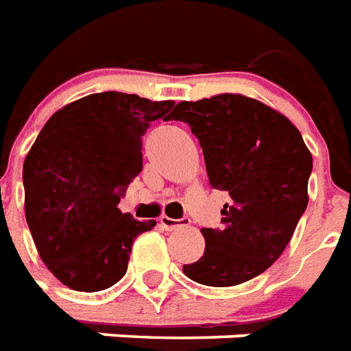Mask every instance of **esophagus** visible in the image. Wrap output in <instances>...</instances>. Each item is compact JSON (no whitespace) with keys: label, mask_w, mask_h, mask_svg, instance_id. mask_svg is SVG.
<instances>
[{"label":"esophagus","mask_w":351,"mask_h":351,"mask_svg":"<svg viewBox=\"0 0 351 351\" xmlns=\"http://www.w3.org/2000/svg\"><path fill=\"white\" fill-rule=\"evenodd\" d=\"M160 226L165 229H176V228H181V226H186V223L191 222L189 218H181V220H176V218H170V216H160L159 218Z\"/></svg>","instance_id":"1"}]
</instances>
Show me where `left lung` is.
Here are the masks:
<instances>
[{
    "label": "left lung",
    "mask_w": 351,
    "mask_h": 351,
    "mask_svg": "<svg viewBox=\"0 0 351 351\" xmlns=\"http://www.w3.org/2000/svg\"><path fill=\"white\" fill-rule=\"evenodd\" d=\"M172 120L191 125L213 189L231 197L222 228L202 229L204 255L183 272L196 283L233 287L279 259L307 209L313 157L296 125L242 94L181 101Z\"/></svg>",
    "instance_id": "1"
}]
</instances>
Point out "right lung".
<instances>
[{"instance_id":"right-lung-1","label":"right lung","mask_w":351,"mask_h":351,"mask_svg":"<svg viewBox=\"0 0 351 351\" xmlns=\"http://www.w3.org/2000/svg\"><path fill=\"white\" fill-rule=\"evenodd\" d=\"M173 101L99 92L46 122L23 162L25 218L47 270L73 291L109 289L128 270L131 246L155 220L118 209L142 170V136L170 120Z\"/></svg>"}]
</instances>
